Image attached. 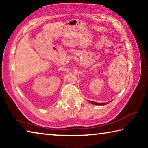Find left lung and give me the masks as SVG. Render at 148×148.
Listing matches in <instances>:
<instances>
[{
    "mask_svg": "<svg viewBox=\"0 0 148 148\" xmlns=\"http://www.w3.org/2000/svg\"><path fill=\"white\" fill-rule=\"evenodd\" d=\"M89 102H91V104H92L99 105V106H102V105H105V104H108V103H110V102H106V103H98V102H92V101H89Z\"/></svg>",
    "mask_w": 148,
    "mask_h": 148,
    "instance_id": "8db88e82",
    "label": "left lung"
}]
</instances>
